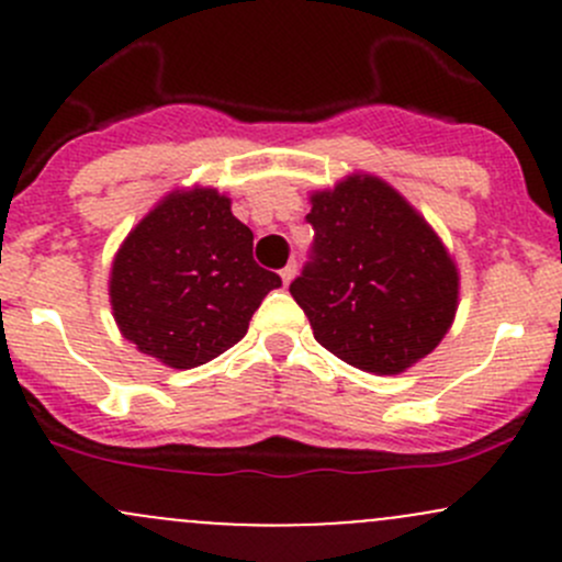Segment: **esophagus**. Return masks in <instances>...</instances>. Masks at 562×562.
Returning <instances> with one entry per match:
<instances>
[{
    "instance_id": "obj_1",
    "label": "esophagus",
    "mask_w": 562,
    "mask_h": 562,
    "mask_svg": "<svg viewBox=\"0 0 562 562\" xmlns=\"http://www.w3.org/2000/svg\"><path fill=\"white\" fill-rule=\"evenodd\" d=\"M280 277H282V285H291V280L296 277V263H288L285 269L280 271Z\"/></svg>"
}]
</instances>
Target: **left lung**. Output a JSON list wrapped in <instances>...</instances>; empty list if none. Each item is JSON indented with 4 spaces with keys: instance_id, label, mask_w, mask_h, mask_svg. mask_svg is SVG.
Returning a JSON list of instances; mask_svg holds the SVG:
<instances>
[{
    "instance_id": "1",
    "label": "left lung",
    "mask_w": 562,
    "mask_h": 562,
    "mask_svg": "<svg viewBox=\"0 0 562 562\" xmlns=\"http://www.w3.org/2000/svg\"><path fill=\"white\" fill-rule=\"evenodd\" d=\"M310 203L313 255L291 296L317 342L375 375L432 353L454 323L459 271L427 220L370 173L317 190Z\"/></svg>"
}]
</instances>
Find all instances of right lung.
<instances>
[{
	"mask_svg": "<svg viewBox=\"0 0 562 562\" xmlns=\"http://www.w3.org/2000/svg\"><path fill=\"white\" fill-rule=\"evenodd\" d=\"M282 280L252 258V231L212 187L173 190L135 225L111 266L116 326L173 370L217 359Z\"/></svg>",
	"mask_w": 562,
	"mask_h": 562,
	"instance_id": "1",
	"label": "right lung"
}]
</instances>
